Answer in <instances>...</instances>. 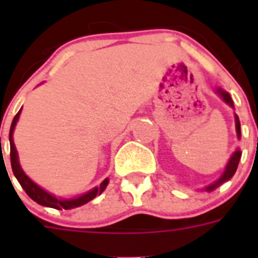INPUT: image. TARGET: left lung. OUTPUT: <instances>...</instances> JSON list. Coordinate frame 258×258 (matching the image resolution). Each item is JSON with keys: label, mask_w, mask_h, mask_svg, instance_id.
I'll list each match as a JSON object with an SVG mask.
<instances>
[{"label": "left lung", "mask_w": 258, "mask_h": 258, "mask_svg": "<svg viewBox=\"0 0 258 258\" xmlns=\"http://www.w3.org/2000/svg\"><path fill=\"white\" fill-rule=\"evenodd\" d=\"M217 93L220 95L222 99H224V101L226 103V104H229L230 107H234V104H233V100L232 97H230V95H229L228 92H225L224 89L218 88L217 89ZM234 119H236V131H237V137H238V139L241 138V125H240V120H238V116L237 115H234ZM241 159V151L238 149L234 151V153L232 154V157H230V159H229L228 165H226V167H225V171L222 172V175L218 178V179L214 182V183L209 184L208 187L205 188L206 191H213L214 188H217L220 184H222L224 182H226V180H229L230 178H232L233 175H234V172H236L237 167H238V162H240Z\"/></svg>", "instance_id": "left-lung-1"}]
</instances>
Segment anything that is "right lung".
I'll return each mask as SVG.
<instances>
[{"instance_id": "obj_1", "label": "right lung", "mask_w": 258, "mask_h": 258, "mask_svg": "<svg viewBox=\"0 0 258 258\" xmlns=\"http://www.w3.org/2000/svg\"><path fill=\"white\" fill-rule=\"evenodd\" d=\"M20 113H21V109H20L17 112V115L14 116L13 121H12V125H10V163H12V170H13L14 176L17 178L18 183L21 184V187L25 190L26 194H28L34 202H37L38 205H42V206H46V208L58 209V210H61V209L70 210V209H75L79 208V206H83V205H86L87 202L92 201L95 197L100 196L101 192L104 191L105 187H107V184H108V178H105V179L101 182L99 187H93L92 190H89L86 194H83V196L78 197V198H72V200L57 198V197L52 196L50 192L45 191V190L40 187L38 184L34 183L33 180L30 179L29 176L22 171L21 166H20V162H18L17 150H16V146H14L13 142V131L16 124H17Z\"/></svg>"}]
</instances>
